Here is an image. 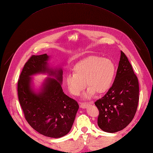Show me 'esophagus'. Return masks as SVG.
Masks as SVG:
<instances>
[{
  "mask_svg": "<svg viewBox=\"0 0 153 153\" xmlns=\"http://www.w3.org/2000/svg\"><path fill=\"white\" fill-rule=\"evenodd\" d=\"M88 106V104L87 103H80V107L82 108H85Z\"/></svg>",
  "mask_w": 153,
  "mask_h": 153,
  "instance_id": "1",
  "label": "esophagus"
}]
</instances>
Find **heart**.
<instances>
[{
	"instance_id": "obj_1",
	"label": "heart",
	"mask_w": 153,
	"mask_h": 153,
	"mask_svg": "<svg viewBox=\"0 0 153 153\" xmlns=\"http://www.w3.org/2000/svg\"><path fill=\"white\" fill-rule=\"evenodd\" d=\"M73 72V74H67L65 78L69 91L78 96L87 84L89 87L82 97L89 100L96 92L103 94L109 89L115 76V66L109 59L91 56L77 63Z\"/></svg>"
}]
</instances>
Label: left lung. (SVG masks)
Segmentation results:
<instances>
[{"label": "left lung", "instance_id": "1", "mask_svg": "<svg viewBox=\"0 0 153 153\" xmlns=\"http://www.w3.org/2000/svg\"><path fill=\"white\" fill-rule=\"evenodd\" d=\"M139 101V84L128 58L121 55L114 82L103 97L95 102L99 111L97 124L103 131H121L131 122Z\"/></svg>", "mask_w": 153, "mask_h": 153}]
</instances>
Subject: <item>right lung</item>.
Wrapping results in <instances>:
<instances>
[{
  "instance_id": "add662e5",
  "label": "right lung",
  "mask_w": 153,
  "mask_h": 153,
  "mask_svg": "<svg viewBox=\"0 0 153 153\" xmlns=\"http://www.w3.org/2000/svg\"><path fill=\"white\" fill-rule=\"evenodd\" d=\"M50 56L44 54L33 55L28 59L18 81V95L29 125L47 137L58 138L70 131L79 105L64 93L62 68L50 66ZM39 74L52 78H46L35 90L32 77Z\"/></svg>"
}]
</instances>
